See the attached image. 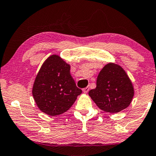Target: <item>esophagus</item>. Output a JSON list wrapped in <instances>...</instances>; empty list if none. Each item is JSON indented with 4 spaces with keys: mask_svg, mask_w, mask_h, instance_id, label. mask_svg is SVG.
Segmentation results:
<instances>
[{
    "mask_svg": "<svg viewBox=\"0 0 156 156\" xmlns=\"http://www.w3.org/2000/svg\"><path fill=\"white\" fill-rule=\"evenodd\" d=\"M89 91V87H86L84 88V89H83V91L84 93H87Z\"/></svg>",
    "mask_w": 156,
    "mask_h": 156,
    "instance_id": "1",
    "label": "esophagus"
}]
</instances>
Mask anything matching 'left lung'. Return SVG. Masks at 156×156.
<instances>
[{
    "label": "left lung",
    "mask_w": 156,
    "mask_h": 156,
    "mask_svg": "<svg viewBox=\"0 0 156 156\" xmlns=\"http://www.w3.org/2000/svg\"><path fill=\"white\" fill-rule=\"evenodd\" d=\"M134 88L121 66L108 63L99 73L97 87L89 95L101 110L116 113L126 108L134 97Z\"/></svg>",
    "instance_id": "obj_1"
}]
</instances>
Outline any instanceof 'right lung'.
<instances>
[{
    "mask_svg": "<svg viewBox=\"0 0 156 156\" xmlns=\"http://www.w3.org/2000/svg\"><path fill=\"white\" fill-rule=\"evenodd\" d=\"M70 66L58 55H51L41 66L33 87L37 107L48 115L62 114L82 93L70 73Z\"/></svg>",
    "mask_w": 156,
    "mask_h": 156,
    "instance_id": "obj_1",
    "label": "right lung"
}]
</instances>
